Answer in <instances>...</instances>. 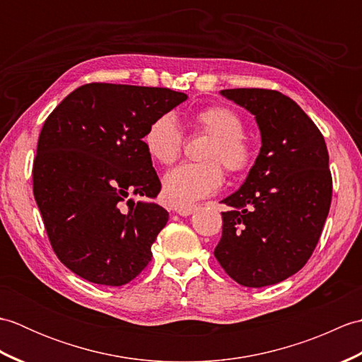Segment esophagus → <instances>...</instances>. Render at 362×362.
I'll return each mask as SVG.
<instances>
[{
	"mask_svg": "<svg viewBox=\"0 0 362 362\" xmlns=\"http://www.w3.org/2000/svg\"><path fill=\"white\" fill-rule=\"evenodd\" d=\"M196 211V206H180V209H175V213L180 214V216H189V214H193Z\"/></svg>",
	"mask_w": 362,
	"mask_h": 362,
	"instance_id": "esophagus-1",
	"label": "esophagus"
}]
</instances>
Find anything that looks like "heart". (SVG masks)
Wrapping results in <instances>:
<instances>
[{"instance_id":"1","label":"heart","mask_w":362,"mask_h":362,"mask_svg":"<svg viewBox=\"0 0 362 362\" xmlns=\"http://www.w3.org/2000/svg\"><path fill=\"white\" fill-rule=\"evenodd\" d=\"M191 124L196 132L211 136L204 152V163H183L163 177V197L174 206H189L210 196L224 183V169L243 174L252 166L255 152L245 138L243 118L227 105H211L199 110ZM143 143L149 156L161 165H171L183 149L182 129L171 115H161L148 126Z\"/></svg>"}]
</instances>
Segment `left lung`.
Returning a JSON list of instances; mask_svg holds the SVG:
<instances>
[{
	"label": "left lung",
	"mask_w": 362,
	"mask_h": 362,
	"mask_svg": "<svg viewBox=\"0 0 362 362\" xmlns=\"http://www.w3.org/2000/svg\"><path fill=\"white\" fill-rule=\"evenodd\" d=\"M222 96L255 115L261 149L247 179L226 197L214 257L247 288L280 283L302 269L332 205L328 151L317 126L275 90L232 88Z\"/></svg>",
	"instance_id": "left-lung-1"
}]
</instances>
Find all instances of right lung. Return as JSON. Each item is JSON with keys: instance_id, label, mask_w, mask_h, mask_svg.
Listing matches in <instances>:
<instances>
[{"instance_id": "right-lung-1", "label": "right lung", "mask_w": 362, "mask_h": 362, "mask_svg": "<svg viewBox=\"0 0 362 362\" xmlns=\"http://www.w3.org/2000/svg\"><path fill=\"white\" fill-rule=\"evenodd\" d=\"M188 96L160 87L91 82L46 118L33 166L34 197L52 250L76 275L122 286L149 264L166 226L161 183L143 136Z\"/></svg>"}]
</instances>
